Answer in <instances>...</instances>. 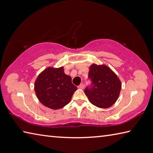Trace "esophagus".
<instances>
[{
  "instance_id": "1",
  "label": "esophagus",
  "mask_w": 153,
  "mask_h": 153,
  "mask_svg": "<svg viewBox=\"0 0 153 153\" xmlns=\"http://www.w3.org/2000/svg\"><path fill=\"white\" fill-rule=\"evenodd\" d=\"M77 88H78L79 89H84V84H81L79 85V86H77Z\"/></svg>"
}]
</instances>
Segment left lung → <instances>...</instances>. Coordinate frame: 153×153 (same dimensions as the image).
Listing matches in <instances>:
<instances>
[{
	"label": "left lung",
	"mask_w": 153,
	"mask_h": 153,
	"mask_svg": "<svg viewBox=\"0 0 153 153\" xmlns=\"http://www.w3.org/2000/svg\"><path fill=\"white\" fill-rule=\"evenodd\" d=\"M90 86L84 90L89 101L99 108H108L117 101L121 83L117 75L105 65L92 64L89 69Z\"/></svg>",
	"instance_id": "left-lung-1"
}]
</instances>
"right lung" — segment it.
<instances>
[{
  "label": "right lung",
  "instance_id": "add662e5",
  "mask_svg": "<svg viewBox=\"0 0 153 153\" xmlns=\"http://www.w3.org/2000/svg\"><path fill=\"white\" fill-rule=\"evenodd\" d=\"M34 90L43 105L56 110L71 101L77 87L72 84L71 77L64 73L63 67H48L36 79Z\"/></svg>",
  "mask_w": 153,
  "mask_h": 153
}]
</instances>
